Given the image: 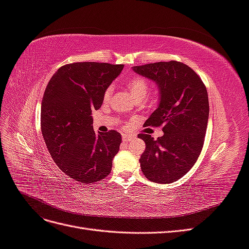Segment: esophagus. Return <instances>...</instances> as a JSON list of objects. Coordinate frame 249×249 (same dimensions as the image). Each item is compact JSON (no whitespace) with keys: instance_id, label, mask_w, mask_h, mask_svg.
Instances as JSON below:
<instances>
[{"instance_id":"1","label":"esophagus","mask_w":249,"mask_h":249,"mask_svg":"<svg viewBox=\"0 0 249 249\" xmlns=\"http://www.w3.org/2000/svg\"><path fill=\"white\" fill-rule=\"evenodd\" d=\"M133 138H134V137H133V136H131V135H126V134L123 135V141H124V142L130 141V140H132Z\"/></svg>"}]
</instances>
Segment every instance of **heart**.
I'll list each match as a JSON object with an SVG mask.
<instances>
[{"label": "heart", "instance_id": "obj_1", "mask_svg": "<svg viewBox=\"0 0 249 249\" xmlns=\"http://www.w3.org/2000/svg\"><path fill=\"white\" fill-rule=\"evenodd\" d=\"M126 87L130 90L133 99L136 102H142L149 92V84L146 79L141 76H134L126 81ZM113 86L110 85L104 92V100L108 101L112 96Z\"/></svg>", "mask_w": 249, "mask_h": 249}]
</instances>
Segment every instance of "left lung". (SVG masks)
<instances>
[{"mask_svg": "<svg viewBox=\"0 0 249 249\" xmlns=\"http://www.w3.org/2000/svg\"><path fill=\"white\" fill-rule=\"evenodd\" d=\"M133 71L158 85L159 106L144 125H162L164 132L157 140L148 134L138 135L145 142L141 170L154 183H172L184 177L200 155L209 119L207 88L191 67L173 60L134 66Z\"/></svg>", "mask_w": 249, "mask_h": 249, "instance_id": "1", "label": "left lung"}]
</instances>
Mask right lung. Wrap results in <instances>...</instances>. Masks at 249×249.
<instances>
[{
	"label": "right lung",
	"instance_id": "obj_1",
	"mask_svg": "<svg viewBox=\"0 0 249 249\" xmlns=\"http://www.w3.org/2000/svg\"><path fill=\"white\" fill-rule=\"evenodd\" d=\"M124 64L76 62L53 74L41 102V132L47 147L65 175L93 184L111 172L122 136L114 130L95 133L92 110L100 109L104 92Z\"/></svg>",
	"mask_w": 249,
	"mask_h": 249
}]
</instances>
